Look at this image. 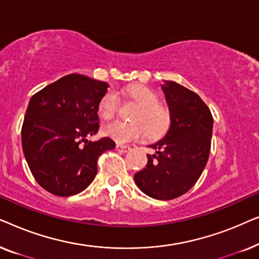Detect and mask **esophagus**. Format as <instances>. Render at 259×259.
<instances>
[{"label": "esophagus", "instance_id": "obj_1", "mask_svg": "<svg viewBox=\"0 0 259 259\" xmlns=\"http://www.w3.org/2000/svg\"><path fill=\"white\" fill-rule=\"evenodd\" d=\"M115 148L119 152H121V153H127V152L132 151V147L127 146V145H122V144H118V145H116Z\"/></svg>", "mask_w": 259, "mask_h": 259}]
</instances>
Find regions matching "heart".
<instances>
[{
  "instance_id": "obj_1",
  "label": "heart",
  "mask_w": 259,
  "mask_h": 259,
  "mask_svg": "<svg viewBox=\"0 0 259 259\" xmlns=\"http://www.w3.org/2000/svg\"><path fill=\"white\" fill-rule=\"evenodd\" d=\"M126 94L139 105L131 116L133 122L114 121L104 126L105 136L116 143H130L148 136L150 139H158L164 136L169 125V116L164 108L158 105V98L153 91L144 86L131 87ZM119 99L114 91L102 95L98 104V113L104 120L114 118L118 111Z\"/></svg>"
}]
</instances>
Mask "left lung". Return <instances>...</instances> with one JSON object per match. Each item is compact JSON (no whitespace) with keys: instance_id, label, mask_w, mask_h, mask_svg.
<instances>
[{"instance_id":"left-lung-1","label":"left lung","mask_w":259,"mask_h":259,"mask_svg":"<svg viewBox=\"0 0 259 259\" xmlns=\"http://www.w3.org/2000/svg\"><path fill=\"white\" fill-rule=\"evenodd\" d=\"M169 109L171 125L158 143L155 154H147V165L134 175L138 187L159 200L186 193L203 173L211 148L213 118L194 92L175 82L161 86Z\"/></svg>"}]
</instances>
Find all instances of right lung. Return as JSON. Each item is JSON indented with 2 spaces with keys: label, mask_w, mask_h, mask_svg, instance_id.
Returning a JSON list of instances; mask_svg holds the SVG:
<instances>
[{
  "label": "right lung",
  "mask_w": 259,
  "mask_h": 259,
  "mask_svg": "<svg viewBox=\"0 0 259 259\" xmlns=\"http://www.w3.org/2000/svg\"><path fill=\"white\" fill-rule=\"evenodd\" d=\"M109 84L69 74L31 97L24 116L22 150L38 185L49 193H80L98 173V159L113 150L111 138L88 141L99 131L98 104Z\"/></svg>",
  "instance_id": "right-lung-1"
}]
</instances>
